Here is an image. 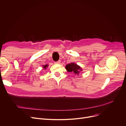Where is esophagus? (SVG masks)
Returning a JSON list of instances; mask_svg holds the SVG:
<instances>
[{"instance_id":"obj_1","label":"esophagus","mask_w":126,"mask_h":126,"mask_svg":"<svg viewBox=\"0 0 126 126\" xmlns=\"http://www.w3.org/2000/svg\"><path fill=\"white\" fill-rule=\"evenodd\" d=\"M60 63H61V61H58L57 62H55V64H60Z\"/></svg>"}]
</instances>
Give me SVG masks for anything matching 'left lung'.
I'll return each mask as SVG.
<instances>
[{
    "label": "left lung",
    "mask_w": 126,
    "mask_h": 126,
    "mask_svg": "<svg viewBox=\"0 0 126 126\" xmlns=\"http://www.w3.org/2000/svg\"><path fill=\"white\" fill-rule=\"evenodd\" d=\"M65 68L68 72H72L75 74V75H79L81 71L82 68L80 66L77 65L75 63H70L66 65Z\"/></svg>",
    "instance_id": "obj_1"
}]
</instances>
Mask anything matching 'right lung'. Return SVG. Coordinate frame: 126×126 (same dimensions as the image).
Instances as JSON below:
<instances>
[{
  "mask_svg": "<svg viewBox=\"0 0 126 126\" xmlns=\"http://www.w3.org/2000/svg\"><path fill=\"white\" fill-rule=\"evenodd\" d=\"M48 67V64H46V65L43 66V69H46V67Z\"/></svg>",
  "mask_w": 126,
  "mask_h": 126,
  "instance_id": "1",
  "label": "right lung"
}]
</instances>
